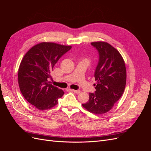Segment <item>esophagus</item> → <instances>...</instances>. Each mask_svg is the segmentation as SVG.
I'll list each match as a JSON object with an SVG mask.
<instances>
[{
	"instance_id": "esophagus-1",
	"label": "esophagus",
	"mask_w": 151,
	"mask_h": 151,
	"mask_svg": "<svg viewBox=\"0 0 151 151\" xmlns=\"http://www.w3.org/2000/svg\"><path fill=\"white\" fill-rule=\"evenodd\" d=\"M72 91H73V92L76 93V94H79L81 93V91L80 90H74V89H71Z\"/></svg>"
}]
</instances>
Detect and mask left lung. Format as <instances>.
Returning a JSON list of instances; mask_svg holds the SVG:
<instances>
[{"mask_svg": "<svg viewBox=\"0 0 151 151\" xmlns=\"http://www.w3.org/2000/svg\"><path fill=\"white\" fill-rule=\"evenodd\" d=\"M91 45L99 55L94 72L98 83L94 93H89L88 102L83 106L94 114L106 113L113 108L124 92L127 72L124 60L116 49L106 42H93Z\"/></svg>", "mask_w": 151, "mask_h": 151, "instance_id": "1", "label": "left lung"}]
</instances>
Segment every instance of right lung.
<instances>
[{"mask_svg": "<svg viewBox=\"0 0 151 151\" xmlns=\"http://www.w3.org/2000/svg\"><path fill=\"white\" fill-rule=\"evenodd\" d=\"M72 48L54 43L43 42L32 47L20 63L18 83L24 98L40 110L57 105L64 92L50 84L51 72L62 55Z\"/></svg>", "mask_w": 151, "mask_h": 151, "instance_id": "obj_1", "label": "right lung"}]
</instances>
